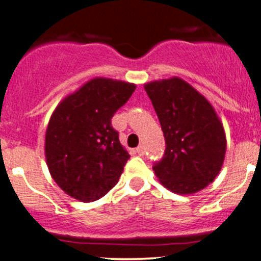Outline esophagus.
I'll list each match as a JSON object with an SVG mask.
<instances>
[{
    "label": "esophagus",
    "instance_id": "1",
    "mask_svg": "<svg viewBox=\"0 0 261 261\" xmlns=\"http://www.w3.org/2000/svg\"><path fill=\"white\" fill-rule=\"evenodd\" d=\"M136 152L140 155H143V154H145V147H143V146H139V147L136 148Z\"/></svg>",
    "mask_w": 261,
    "mask_h": 261
}]
</instances>
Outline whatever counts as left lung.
Listing matches in <instances>:
<instances>
[{"instance_id": "obj_1", "label": "left lung", "mask_w": 261, "mask_h": 261, "mask_svg": "<svg viewBox=\"0 0 261 261\" xmlns=\"http://www.w3.org/2000/svg\"><path fill=\"white\" fill-rule=\"evenodd\" d=\"M145 89L166 140L163 157L153 164L155 175L173 193H197L222 168V122L207 99L178 77L147 83Z\"/></svg>"}]
</instances>
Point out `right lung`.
I'll list each match as a JSON object with an SVG mask.
<instances>
[{
	"mask_svg": "<svg viewBox=\"0 0 261 261\" xmlns=\"http://www.w3.org/2000/svg\"><path fill=\"white\" fill-rule=\"evenodd\" d=\"M136 86L94 79L56 107L45 135V155L53 179L83 202L115 187L130 154L121 146L112 118Z\"/></svg>",
	"mask_w": 261,
	"mask_h": 261,
	"instance_id": "1",
	"label": "right lung"
}]
</instances>
